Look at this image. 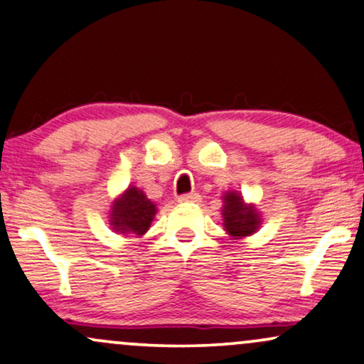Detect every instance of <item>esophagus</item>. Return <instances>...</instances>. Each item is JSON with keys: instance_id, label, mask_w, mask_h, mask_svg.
<instances>
[{"instance_id": "esophagus-1", "label": "esophagus", "mask_w": 364, "mask_h": 364, "mask_svg": "<svg viewBox=\"0 0 364 364\" xmlns=\"http://www.w3.org/2000/svg\"><path fill=\"white\" fill-rule=\"evenodd\" d=\"M200 200L201 198H200L198 193H185V195H181L178 198L179 203H198Z\"/></svg>"}]
</instances>
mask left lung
<instances>
[{"instance_id":"left-lung-1","label":"left lung","mask_w":364,"mask_h":364,"mask_svg":"<svg viewBox=\"0 0 364 364\" xmlns=\"http://www.w3.org/2000/svg\"><path fill=\"white\" fill-rule=\"evenodd\" d=\"M224 227L232 237H246L259 227V215L252 205L244 203L242 196L235 191H229L224 195Z\"/></svg>"}]
</instances>
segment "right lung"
Returning <instances> with one entry per match:
<instances>
[{
  "label": "right lung",
  "mask_w": 364,
  "mask_h": 364,
  "mask_svg": "<svg viewBox=\"0 0 364 364\" xmlns=\"http://www.w3.org/2000/svg\"><path fill=\"white\" fill-rule=\"evenodd\" d=\"M156 215V205L139 188H129L113 203L110 225L124 234H146Z\"/></svg>",
  "instance_id": "1"
}]
</instances>
